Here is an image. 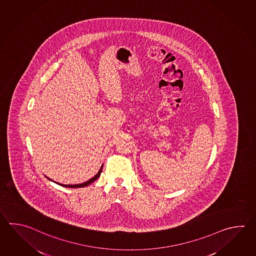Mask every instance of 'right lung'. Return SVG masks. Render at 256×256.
I'll list each match as a JSON object with an SVG mask.
<instances>
[{"instance_id": "obj_1", "label": "right lung", "mask_w": 256, "mask_h": 256, "mask_svg": "<svg viewBox=\"0 0 256 256\" xmlns=\"http://www.w3.org/2000/svg\"><path fill=\"white\" fill-rule=\"evenodd\" d=\"M102 168H103V165L101 166L100 168V172L96 173V175H94V177L92 178H90L88 182H86L81 183V184H74V185H66V184H60V183L56 182V184H59V185H61V186H63V187H66V188H82V187H86V186H88L90 183L94 182L96 180H98V178H100V174H101V172H102ZM50 180V178H49Z\"/></svg>"}]
</instances>
